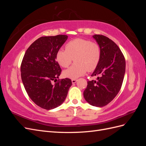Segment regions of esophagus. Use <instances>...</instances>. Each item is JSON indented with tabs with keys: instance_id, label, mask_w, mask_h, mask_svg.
<instances>
[{
	"instance_id": "obj_1",
	"label": "esophagus",
	"mask_w": 146,
	"mask_h": 146,
	"mask_svg": "<svg viewBox=\"0 0 146 146\" xmlns=\"http://www.w3.org/2000/svg\"><path fill=\"white\" fill-rule=\"evenodd\" d=\"M77 79H72V83L73 84L76 83L77 82Z\"/></svg>"
}]
</instances>
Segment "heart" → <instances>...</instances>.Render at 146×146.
Returning <instances> with one entry per match:
<instances>
[{"mask_svg":"<svg viewBox=\"0 0 146 146\" xmlns=\"http://www.w3.org/2000/svg\"><path fill=\"white\" fill-rule=\"evenodd\" d=\"M65 50L56 53V60L61 67L66 68L72 63L71 67L63 72V76L76 78L88 72L93 71L100 62V47L98 43L82 38H76L69 41Z\"/></svg>","mask_w":146,"mask_h":146,"instance_id":"heart-1","label":"heart"}]
</instances>
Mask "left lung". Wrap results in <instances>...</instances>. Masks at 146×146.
<instances>
[{
	"mask_svg": "<svg viewBox=\"0 0 146 146\" xmlns=\"http://www.w3.org/2000/svg\"><path fill=\"white\" fill-rule=\"evenodd\" d=\"M93 38L101 51L100 62L91 75L98 78L88 82L83 96L90 105L102 107L111 102L120 91L125 72V60L111 39L102 35H94Z\"/></svg>",
	"mask_w": 146,
	"mask_h": 146,
	"instance_id": "1",
	"label": "left lung"
}]
</instances>
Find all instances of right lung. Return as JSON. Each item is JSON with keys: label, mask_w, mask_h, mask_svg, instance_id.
Here are the masks:
<instances>
[{"label": "right lung", "mask_w": 146, "mask_h": 146, "mask_svg": "<svg viewBox=\"0 0 146 146\" xmlns=\"http://www.w3.org/2000/svg\"><path fill=\"white\" fill-rule=\"evenodd\" d=\"M67 39L64 35L39 38L27 48L22 61L21 78L25 91L43 109H54L62 104L72 85L68 78L57 79L61 69L56 55ZM52 81L57 82L52 84Z\"/></svg>", "instance_id": "add662e5"}]
</instances>
